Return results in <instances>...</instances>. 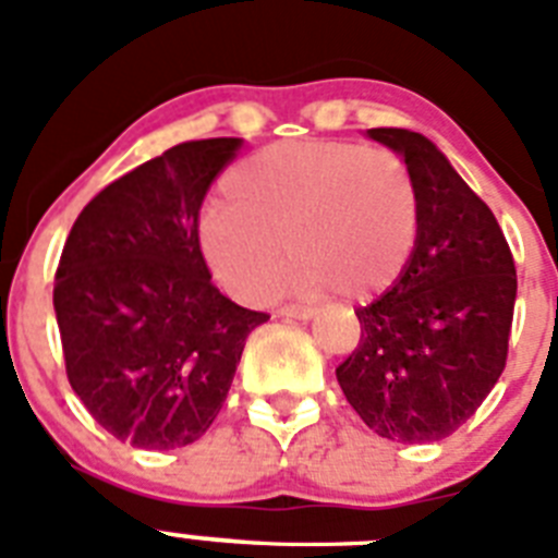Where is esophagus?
Returning a JSON list of instances; mask_svg holds the SVG:
<instances>
[{"mask_svg":"<svg viewBox=\"0 0 558 558\" xmlns=\"http://www.w3.org/2000/svg\"><path fill=\"white\" fill-rule=\"evenodd\" d=\"M279 318H288V322H313L315 310L310 307H279L276 310Z\"/></svg>","mask_w":558,"mask_h":558,"instance_id":"34e87169","label":"esophagus"}]
</instances>
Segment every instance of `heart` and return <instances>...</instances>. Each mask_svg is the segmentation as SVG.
Instances as JSON below:
<instances>
[{"mask_svg":"<svg viewBox=\"0 0 558 558\" xmlns=\"http://www.w3.org/2000/svg\"><path fill=\"white\" fill-rule=\"evenodd\" d=\"M206 206L198 243L229 293L270 290L284 245V288L304 299L343 290L363 302L405 274L418 243V190L397 153L347 140L276 142L236 161Z\"/></svg>","mask_w":558,"mask_h":558,"instance_id":"1","label":"heart"}]
</instances>
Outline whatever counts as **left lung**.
<instances>
[{
  "label": "left lung",
  "instance_id": "left-lung-1",
  "mask_svg": "<svg viewBox=\"0 0 558 558\" xmlns=\"http://www.w3.org/2000/svg\"><path fill=\"white\" fill-rule=\"evenodd\" d=\"M366 136L408 165L422 223L405 274L354 310L360 343L335 374L377 436L427 445L456 433L506 368L514 256L489 206L427 136L408 128Z\"/></svg>",
  "mask_w": 558,
  "mask_h": 558
}]
</instances>
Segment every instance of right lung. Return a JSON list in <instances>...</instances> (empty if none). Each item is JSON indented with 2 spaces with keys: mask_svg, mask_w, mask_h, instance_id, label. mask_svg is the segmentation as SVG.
Masks as SVG:
<instances>
[{
  "mask_svg": "<svg viewBox=\"0 0 558 558\" xmlns=\"http://www.w3.org/2000/svg\"><path fill=\"white\" fill-rule=\"evenodd\" d=\"M240 140L184 142L108 184L77 215L56 274L66 377L113 438L198 441L218 418L251 329L268 315L211 284L198 211Z\"/></svg>",
  "mask_w": 558,
  "mask_h": 558,
  "instance_id": "add662e5",
  "label": "right lung"
}]
</instances>
